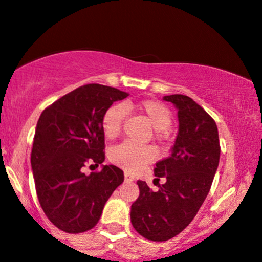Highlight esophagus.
Masks as SVG:
<instances>
[{
  "label": "esophagus",
  "instance_id": "34e87169",
  "mask_svg": "<svg viewBox=\"0 0 262 262\" xmlns=\"http://www.w3.org/2000/svg\"><path fill=\"white\" fill-rule=\"evenodd\" d=\"M124 180H125V182L134 181V175L133 173L129 172V171H124Z\"/></svg>",
  "mask_w": 262,
  "mask_h": 262
}]
</instances>
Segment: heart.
Wrapping results in <instances>:
<instances>
[{"mask_svg": "<svg viewBox=\"0 0 262 262\" xmlns=\"http://www.w3.org/2000/svg\"><path fill=\"white\" fill-rule=\"evenodd\" d=\"M137 108L146 117L150 124L155 128L156 134L160 135L172 124V112L170 108L161 102L145 100L137 104L125 102L123 104H113L108 107L101 119L102 130L107 139H114L121 133L123 123L125 121L127 111ZM155 150L151 146H137L134 144L125 143L114 146L110 151V160L117 166L128 171H137L151 162L155 159Z\"/></svg>", "mask_w": 262, "mask_h": 262, "instance_id": "1", "label": "heart"}]
</instances>
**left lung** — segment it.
<instances>
[{
  "label": "left lung",
  "mask_w": 262,
  "mask_h": 262,
  "mask_svg": "<svg viewBox=\"0 0 262 262\" xmlns=\"http://www.w3.org/2000/svg\"><path fill=\"white\" fill-rule=\"evenodd\" d=\"M179 112V134L171 154L156 162V181L166 182L151 191L138 181L139 197L132 204L130 221L145 239L166 242L191 223L208 194L219 164L221 145L214 119L185 95L164 96Z\"/></svg>",
  "instance_id": "left-lung-1"
}]
</instances>
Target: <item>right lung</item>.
<instances>
[{
  "instance_id": "obj_1",
  "label": "right lung",
  "mask_w": 262,
  "mask_h": 262,
  "mask_svg": "<svg viewBox=\"0 0 262 262\" xmlns=\"http://www.w3.org/2000/svg\"><path fill=\"white\" fill-rule=\"evenodd\" d=\"M127 96L114 87L89 83L66 93L39 117L31 155L35 189L45 215L60 230L92 229L108 198L124 181L114 165L90 175L81 169L104 161L102 116Z\"/></svg>"
}]
</instances>
